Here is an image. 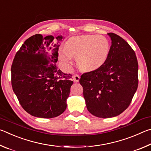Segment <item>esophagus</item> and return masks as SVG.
I'll return each mask as SVG.
<instances>
[{"label":"esophagus","mask_w":151,"mask_h":151,"mask_svg":"<svg viewBox=\"0 0 151 151\" xmlns=\"http://www.w3.org/2000/svg\"><path fill=\"white\" fill-rule=\"evenodd\" d=\"M79 79H80V76L78 75H75L73 76V81L75 82V83H78L79 81Z\"/></svg>","instance_id":"1"}]
</instances>
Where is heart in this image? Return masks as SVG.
<instances>
[{
	"mask_svg": "<svg viewBox=\"0 0 151 151\" xmlns=\"http://www.w3.org/2000/svg\"><path fill=\"white\" fill-rule=\"evenodd\" d=\"M110 44L102 35H81L70 38L65 49L58 52V58L66 69H70L76 57L78 67L83 71H93L103 66L108 58Z\"/></svg>",
	"mask_w": 151,
	"mask_h": 151,
	"instance_id": "b5f03b06",
	"label": "heart"
}]
</instances>
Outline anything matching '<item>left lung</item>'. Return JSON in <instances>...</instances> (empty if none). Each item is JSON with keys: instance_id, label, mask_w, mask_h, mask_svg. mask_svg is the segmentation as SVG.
Wrapping results in <instances>:
<instances>
[{"instance_id": "obj_1", "label": "left lung", "mask_w": 151, "mask_h": 151, "mask_svg": "<svg viewBox=\"0 0 151 151\" xmlns=\"http://www.w3.org/2000/svg\"><path fill=\"white\" fill-rule=\"evenodd\" d=\"M108 35L111 46L106 62L98 69L83 73L79 80L88 111L104 119L125 111L139 84L134 51L120 36L112 32Z\"/></svg>"}]
</instances>
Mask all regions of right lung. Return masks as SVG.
Instances as JSON below:
<instances>
[{"label": "right lung", "instance_id": "right-lung-1", "mask_svg": "<svg viewBox=\"0 0 151 151\" xmlns=\"http://www.w3.org/2000/svg\"><path fill=\"white\" fill-rule=\"evenodd\" d=\"M37 34L25 40L11 66V84L20 105L39 118L59 116L66 108L73 81L56 65L62 36Z\"/></svg>", "mask_w": 151, "mask_h": 151}]
</instances>
